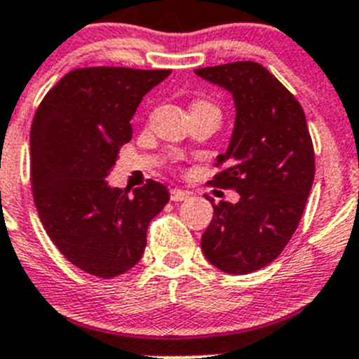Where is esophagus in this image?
Masks as SVG:
<instances>
[{
    "label": "esophagus",
    "instance_id": "1",
    "mask_svg": "<svg viewBox=\"0 0 359 359\" xmlns=\"http://www.w3.org/2000/svg\"><path fill=\"white\" fill-rule=\"evenodd\" d=\"M170 198H172L173 202H182V200L189 198V191H184V189H179V187H173V189L170 191Z\"/></svg>",
    "mask_w": 359,
    "mask_h": 359
}]
</instances>
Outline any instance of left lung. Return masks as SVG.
Wrapping results in <instances>:
<instances>
[{
    "instance_id": "8db88e82",
    "label": "left lung",
    "mask_w": 359,
    "mask_h": 359,
    "mask_svg": "<svg viewBox=\"0 0 359 359\" xmlns=\"http://www.w3.org/2000/svg\"><path fill=\"white\" fill-rule=\"evenodd\" d=\"M195 74L233 99L232 136L225 154L217 156L225 170L210 184L239 193V202L214 205L202 251L225 273H253L283 251L306 205L316 175L306 116L296 97L260 63H226Z\"/></svg>"
}]
</instances>
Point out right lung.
Returning <instances> with one entry per match:
<instances>
[{
    "mask_svg": "<svg viewBox=\"0 0 359 359\" xmlns=\"http://www.w3.org/2000/svg\"><path fill=\"white\" fill-rule=\"evenodd\" d=\"M172 70L86 67L48 92L29 133L33 198L43 229L69 262L115 278L143 257L147 229L168 203L166 186H109L130 118L143 97Z\"/></svg>",
    "mask_w": 359,
    "mask_h": 359,
    "instance_id": "add662e5",
    "label": "right lung"
}]
</instances>
